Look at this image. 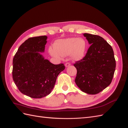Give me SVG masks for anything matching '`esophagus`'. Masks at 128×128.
Wrapping results in <instances>:
<instances>
[{
	"label": "esophagus",
	"instance_id": "34e87169",
	"mask_svg": "<svg viewBox=\"0 0 128 128\" xmlns=\"http://www.w3.org/2000/svg\"><path fill=\"white\" fill-rule=\"evenodd\" d=\"M70 66V62H66V64H65V66H66V67H68Z\"/></svg>",
	"mask_w": 128,
	"mask_h": 128
}]
</instances>
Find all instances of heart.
<instances>
[{
	"mask_svg": "<svg viewBox=\"0 0 128 128\" xmlns=\"http://www.w3.org/2000/svg\"><path fill=\"white\" fill-rule=\"evenodd\" d=\"M86 42L83 38L72 37L58 40L54 44V47L49 48L51 56L58 58L71 54L74 60H79L85 56Z\"/></svg>",
	"mask_w": 128,
	"mask_h": 128,
	"instance_id": "heart-1",
	"label": "heart"
}]
</instances>
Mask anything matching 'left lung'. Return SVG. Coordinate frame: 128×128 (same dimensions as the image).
<instances>
[{"label": "left lung", "instance_id": "1", "mask_svg": "<svg viewBox=\"0 0 128 128\" xmlns=\"http://www.w3.org/2000/svg\"><path fill=\"white\" fill-rule=\"evenodd\" d=\"M91 46L85 56L74 64L77 74L75 83L86 94H98L110 85L116 62L112 47L98 35L84 34Z\"/></svg>", "mask_w": 128, "mask_h": 128}]
</instances>
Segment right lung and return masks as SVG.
I'll return each instance as SVG.
<instances>
[{"instance_id": "add662e5", "label": "right lung", "mask_w": 128, "mask_h": 128, "mask_svg": "<svg viewBox=\"0 0 128 128\" xmlns=\"http://www.w3.org/2000/svg\"><path fill=\"white\" fill-rule=\"evenodd\" d=\"M47 37L29 38L20 47L13 58L12 78L21 93L34 98L50 94L56 78L65 69L64 64L55 65L44 59Z\"/></svg>"}]
</instances>
